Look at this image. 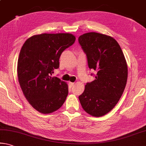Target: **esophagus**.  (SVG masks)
<instances>
[{
	"mask_svg": "<svg viewBox=\"0 0 146 146\" xmlns=\"http://www.w3.org/2000/svg\"><path fill=\"white\" fill-rule=\"evenodd\" d=\"M69 86H70L71 87H73V86H75V82H69Z\"/></svg>",
	"mask_w": 146,
	"mask_h": 146,
	"instance_id": "esophagus-1",
	"label": "esophagus"
}]
</instances>
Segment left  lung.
<instances>
[{"label": "left lung", "instance_id": "left-lung-1", "mask_svg": "<svg viewBox=\"0 0 146 146\" xmlns=\"http://www.w3.org/2000/svg\"><path fill=\"white\" fill-rule=\"evenodd\" d=\"M78 42L89 68L97 72L96 79L86 84L78 99L88 114L103 116L114 108L123 93L128 76L126 60L118 43L110 36L88 32L80 36Z\"/></svg>", "mask_w": 146, "mask_h": 146}]
</instances>
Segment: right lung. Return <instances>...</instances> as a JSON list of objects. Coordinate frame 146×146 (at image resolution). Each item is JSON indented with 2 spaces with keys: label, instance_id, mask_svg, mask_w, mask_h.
I'll return each mask as SVG.
<instances>
[{
  "label": "right lung",
  "instance_id": "right-lung-1",
  "mask_svg": "<svg viewBox=\"0 0 146 146\" xmlns=\"http://www.w3.org/2000/svg\"><path fill=\"white\" fill-rule=\"evenodd\" d=\"M75 39L69 33H45L31 36L23 44L17 62L18 80L25 98L39 112H54L66 101L68 84L51 75L59 68L62 52Z\"/></svg>",
  "mask_w": 146,
  "mask_h": 146
}]
</instances>
